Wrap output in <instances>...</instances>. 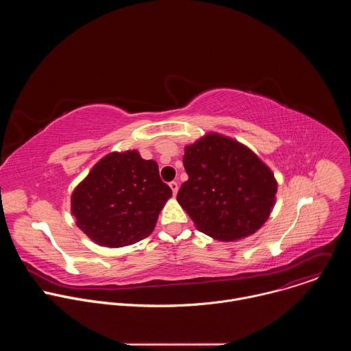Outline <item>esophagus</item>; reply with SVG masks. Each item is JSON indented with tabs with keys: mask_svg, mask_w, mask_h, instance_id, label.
Returning a JSON list of instances; mask_svg holds the SVG:
<instances>
[{
	"mask_svg": "<svg viewBox=\"0 0 351 351\" xmlns=\"http://www.w3.org/2000/svg\"><path fill=\"white\" fill-rule=\"evenodd\" d=\"M169 187H171V190H172L173 195H176V194H178V190H179L178 183H176V182H171V183H169Z\"/></svg>",
	"mask_w": 351,
	"mask_h": 351,
	"instance_id": "34e87169",
	"label": "esophagus"
}]
</instances>
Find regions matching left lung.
<instances>
[{
  "mask_svg": "<svg viewBox=\"0 0 351 351\" xmlns=\"http://www.w3.org/2000/svg\"><path fill=\"white\" fill-rule=\"evenodd\" d=\"M183 164L189 179L176 199L199 232L236 241L254 234L269 218L278 182L245 144L208 132L184 145Z\"/></svg>",
  "mask_w": 351,
  "mask_h": 351,
  "instance_id": "left-lung-1",
  "label": "left lung"
}]
</instances>
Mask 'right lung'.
Listing matches in <instances>:
<instances>
[{"instance_id": "obj_1", "label": "right lung", "mask_w": 351, "mask_h": 351, "mask_svg": "<svg viewBox=\"0 0 351 351\" xmlns=\"http://www.w3.org/2000/svg\"><path fill=\"white\" fill-rule=\"evenodd\" d=\"M171 197L156 161L143 160L137 149L112 152L75 187L71 213L93 243L119 248L152 234Z\"/></svg>"}]
</instances>
